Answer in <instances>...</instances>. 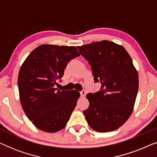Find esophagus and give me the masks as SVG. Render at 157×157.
I'll return each mask as SVG.
<instances>
[{"label": "esophagus", "mask_w": 157, "mask_h": 157, "mask_svg": "<svg viewBox=\"0 0 157 157\" xmlns=\"http://www.w3.org/2000/svg\"><path fill=\"white\" fill-rule=\"evenodd\" d=\"M80 94H81V97H84L86 94V91H84V90H82V91H80Z\"/></svg>", "instance_id": "34e87169"}]
</instances>
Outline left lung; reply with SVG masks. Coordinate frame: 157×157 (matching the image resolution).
<instances>
[{"mask_svg": "<svg viewBox=\"0 0 157 157\" xmlns=\"http://www.w3.org/2000/svg\"><path fill=\"white\" fill-rule=\"evenodd\" d=\"M77 48L89 61L101 90L89 93V106L83 111L90 127L109 132L123 125L132 114L139 89V77L132 58L122 46L109 40Z\"/></svg>", "mask_w": 157, "mask_h": 157, "instance_id": "obj_1", "label": "left lung"}]
</instances>
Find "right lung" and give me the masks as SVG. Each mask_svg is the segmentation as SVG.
I'll return each mask as SVG.
<instances>
[{
    "label": "right lung",
    "mask_w": 157,
    "mask_h": 157,
    "mask_svg": "<svg viewBox=\"0 0 157 157\" xmlns=\"http://www.w3.org/2000/svg\"><path fill=\"white\" fill-rule=\"evenodd\" d=\"M79 56L75 46L44 44L34 49L21 66L18 78L21 104L39 129L58 132L69 120L80 93L61 91L56 86L68 62Z\"/></svg>",
    "instance_id": "right-lung-1"
}]
</instances>
